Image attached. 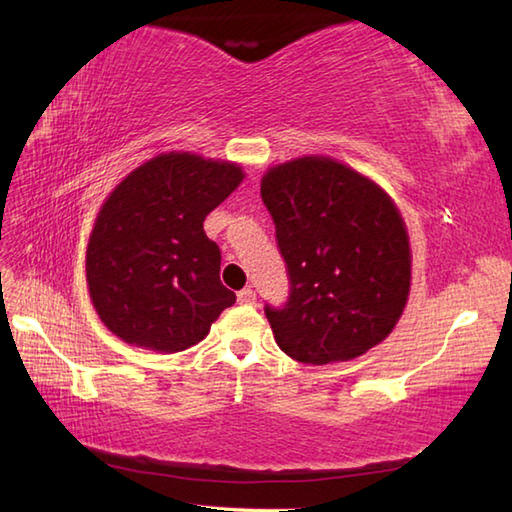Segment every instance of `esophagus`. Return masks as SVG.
<instances>
[{"label":"esophagus","instance_id":"34e87169","mask_svg":"<svg viewBox=\"0 0 512 512\" xmlns=\"http://www.w3.org/2000/svg\"><path fill=\"white\" fill-rule=\"evenodd\" d=\"M237 301L242 303V306H253V303L257 301V295H255V290H250V288H244V290H239L237 292Z\"/></svg>","mask_w":512,"mask_h":512}]
</instances>
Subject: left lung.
<instances>
[{
  "mask_svg": "<svg viewBox=\"0 0 512 512\" xmlns=\"http://www.w3.org/2000/svg\"><path fill=\"white\" fill-rule=\"evenodd\" d=\"M262 200L290 275L286 306H266L281 352L328 365L383 343L411 288L407 226L389 193L339 160L301 156L264 173Z\"/></svg>",
  "mask_w": 512,
  "mask_h": 512,
  "instance_id": "1",
  "label": "left lung"
}]
</instances>
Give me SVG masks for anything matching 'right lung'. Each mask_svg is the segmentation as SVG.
Masks as SVG:
<instances>
[{
	"label": "right lung",
	"mask_w": 512,
	"mask_h": 512,
	"mask_svg": "<svg viewBox=\"0 0 512 512\" xmlns=\"http://www.w3.org/2000/svg\"><path fill=\"white\" fill-rule=\"evenodd\" d=\"M244 176L235 162L169 151L116 184L85 253L90 299L107 330L162 354L209 334L235 292L222 286V255L204 217Z\"/></svg>",
	"instance_id": "obj_1"
}]
</instances>
